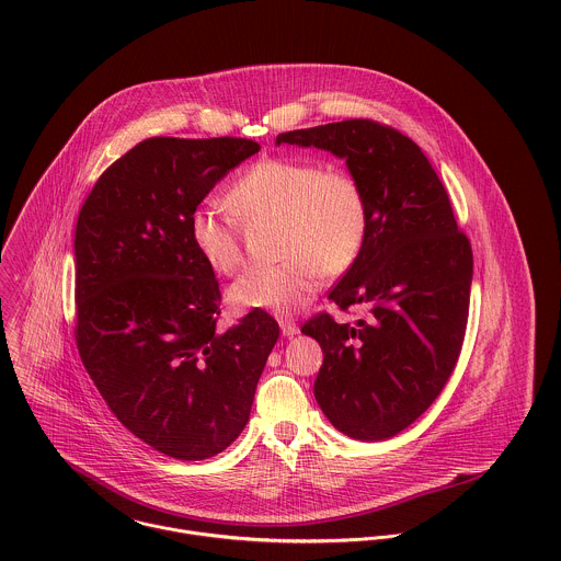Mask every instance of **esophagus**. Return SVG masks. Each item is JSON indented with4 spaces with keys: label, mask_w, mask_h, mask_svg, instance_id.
<instances>
[{
    "label": "esophagus",
    "mask_w": 561,
    "mask_h": 561,
    "mask_svg": "<svg viewBox=\"0 0 561 561\" xmlns=\"http://www.w3.org/2000/svg\"><path fill=\"white\" fill-rule=\"evenodd\" d=\"M280 330H283V336H287V339H291V336H296L298 332H300V328H298V323L291 320H280Z\"/></svg>",
    "instance_id": "esophagus-1"
}]
</instances>
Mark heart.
Here are the masks:
<instances>
[{
  "instance_id": "1",
  "label": "heart",
  "mask_w": 561,
  "mask_h": 561,
  "mask_svg": "<svg viewBox=\"0 0 561 561\" xmlns=\"http://www.w3.org/2000/svg\"><path fill=\"white\" fill-rule=\"evenodd\" d=\"M231 205L248 218H278V250L272 265H250L229 289L241 311L289 316L313 300L321 272L339 276L363 252L369 209L363 185L343 168L305 158H265L252 163L229 190ZM187 233L201 259L220 274L241 263L238 222L207 205L187 218Z\"/></svg>"
}]
</instances>
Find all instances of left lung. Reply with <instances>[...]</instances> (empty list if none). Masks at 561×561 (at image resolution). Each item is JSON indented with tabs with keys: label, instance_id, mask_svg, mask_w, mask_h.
Masks as SVG:
<instances>
[{
	"label": "left lung",
	"instance_id": "obj_1",
	"mask_svg": "<svg viewBox=\"0 0 561 561\" xmlns=\"http://www.w3.org/2000/svg\"><path fill=\"white\" fill-rule=\"evenodd\" d=\"M276 145L330 151L363 185L369 233L328 298L363 320L328 313L302 332L321 345L313 393L350 438L385 440L416 421L447 385L469 320L473 250L423 151L367 118L280 134Z\"/></svg>",
	"mask_w": 561,
	"mask_h": 561
}]
</instances>
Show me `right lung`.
I'll list each match as a JSON object with an SVG mask.
<instances>
[{
    "instance_id": "add662e5",
    "label": "right lung",
    "mask_w": 561,
    "mask_h": 561,
    "mask_svg": "<svg viewBox=\"0 0 561 561\" xmlns=\"http://www.w3.org/2000/svg\"><path fill=\"white\" fill-rule=\"evenodd\" d=\"M245 138H149L114 161L76 229V339L114 416L176 460L225 451L248 423L280 334L265 311L220 332V289L190 214L241 161Z\"/></svg>"
}]
</instances>
